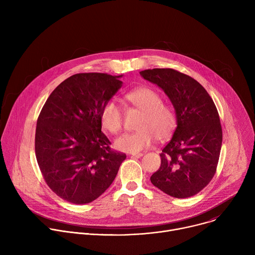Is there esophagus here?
<instances>
[{
  "label": "esophagus",
  "mask_w": 255,
  "mask_h": 255,
  "mask_svg": "<svg viewBox=\"0 0 255 255\" xmlns=\"http://www.w3.org/2000/svg\"><path fill=\"white\" fill-rule=\"evenodd\" d=\"M129 155H130L131 157L140 158V157L143 155V153H141V152H132V153H129Z\"/></svg>",
  "instance_id": "obj_1"
}]
</instances>
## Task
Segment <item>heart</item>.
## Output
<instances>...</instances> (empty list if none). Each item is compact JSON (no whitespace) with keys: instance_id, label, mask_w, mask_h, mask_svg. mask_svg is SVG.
Wrapping results in <instances>:
<instances>
[{"instance_id":"obj_1","label":"heart","mask_w":255,"mask_h":255,"mask_svg":"<svg viewBox=\"0 0 255 255\" xmlns=\"http://www.w3.org/2000/svg\"><path fill=\"white\" fill-rule=\"evenodd\" d=\"M127 101L143 113L134 132L124 133L115 140V147L122 151L137 152L150 146L155 137L159 141L167 140L176 127V116L172 108L162 105L160 96L149 88H138L126 95ZM102 126L116 134L122 128V110L110 100L101 109Z\"/></svg>"}]
</instances>
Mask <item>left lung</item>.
<instances>
[{"instance_id": "1", "label": "left lung", "mask_w": 255, "mask_h": 255, "mask_svg": "<svg viewBox=\"0 0 255 255\" xmlns=\"http://www.w3.org/2000/svg\"><path fill=\"white\" fill-rule=\"evenodd\" d=\"M140 76L164 92L176 116V128L151 183L177 199L195 196L213 178L220 156L222 127L217 108L201 84L177 70L145 69Z\"/></svg>"}]
</instances>
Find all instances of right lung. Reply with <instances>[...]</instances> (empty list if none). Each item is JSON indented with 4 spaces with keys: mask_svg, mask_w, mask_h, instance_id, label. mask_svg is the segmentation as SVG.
<instances>
[{
    "mask_svg": "<svg viewBox=\"0 0 255 255\" xmlns=\"http://www.w3.org/2000/svg\"><path fill=\"white\" fill-rule=\"evenodd\" d=\"M121 77L71 76L50 94L39 114L36 159L47 186L64 201L83 205L98 199L126 158L110 148L100 119L104 104L122 87Z\"/></svg>",
    "mask_w": 255,
    "mask_h": 255,
    "instance_id": "1",
    "label": "right lung"
}]
</instances>
